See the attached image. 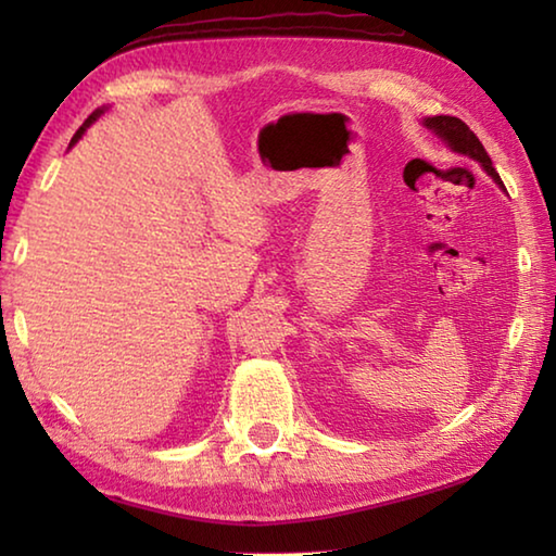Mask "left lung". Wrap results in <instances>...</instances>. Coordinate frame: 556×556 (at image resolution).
Instances as JSON below:
<instances>
[{"mask_svg": "<svg viewBox=\"0 0 556 556\" xmlns=\"http://www.w3.org/2000/svg\"><path fill=\"white\" fill-rule=\"evenodd\" d=\"M429 131H434V135L444 142L451 152H456L460 156H468L473 159V162H478L483 166V172L493 178V181L503 188L505 186L501 181V176H497V172L493 168V162L491 156H488V152L481 144V139H478L473 131H470V127L466 125L464 119L458 117H448V115H434V117H427L425 122H421Z\"/></svg>", "mask_w": 556, "mask_h": 556, "instance_id": "left-lung-1", "label": "left lung"}]
</instances>
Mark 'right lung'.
Returning a JSON list of instances; mask_svg holds the SVG:
<instances>
[{"label":"right lung","mask_w":556,"mask_h":556,"mask_svg":"<svg viewBox=\"0 0 556 556\" xmlns=\"http://www.w3.org/2000/svg\"><path fill=\"white\" fill-rule=\"evenodd\" d=\"M102 112H105V108H98V110H96V112H92V115H90V117H88L86 122H83V127H80L78 131H75V135H73V139H71V147H73V144H78V139H80L83 135H86V131H88V127H90V125H92V122H96V119H98V117L102 115ZM71 147H68V149H71Z\"/></svg>","instance_id":"right-lung-1"}]
</instances>
